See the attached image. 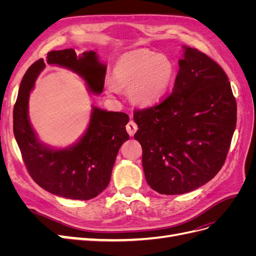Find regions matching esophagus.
I'll return each mask as SVG.
<instances>
[{"label": "esophagus", "mask_w": 256, "mask_h": 256, "mask_svg": "<svg viewBox=\"0 0 256 256\" xmlns=\"http://www.w3.org/2000/svg\"><path fill=\"white\" fill-rule=\"evenodd\" d=\"M126 129H127V132L129 134V136H134V134H136V131L138 130V126H136V124L134 120H130V122L127 124Z\"/></svg>", "instance_id": "1"}]
</instances>
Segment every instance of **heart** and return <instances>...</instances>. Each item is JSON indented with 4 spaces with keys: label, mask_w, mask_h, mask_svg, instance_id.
Segmentation results:
<instances>
[{
    "label": "heart",
    "mask_w": 256,
    "mask_h": 256,
    "mask_svg": "<svg viewBox=\"0 0 256 256\" xmlns=\"http://www.w3.org/2000/svg\"><path fill=\"white\" fill-rule=\"evenodd\" d=\"M113 80L120 88H129L136 104L152 106L166 95L174 76V65L168 58L148 50L127 52L115 62ZM110 92H116L113 84Z\"/></svg>",
    "instance_id": "heart-1"
}]
</instances>
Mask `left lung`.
Segmentation results:
<instances>
[{
    "label": "left lung",
    "mask_w": 256,
    "mask_h": 256,
    "mask_svg": "<svg viewBox=\"0 0 256 256\" xmlns=\"http://www.w3.org/2000/svg\"><path fill=\"white\" fill-rule=\"evenodd\" d=\"M171 94L134 113L146 182L160 194H184L216 175L236 128L237 106L223 69L184 47Z\"/></svg>",
    "instance_id": "left-lung-1"
}]
</instances>
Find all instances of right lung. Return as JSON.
Listing matches in <instances>:
<instances>
[{
    "mask_svg": "<svg viewBox=\"0 0 256 256\" xmlns=\"http://www.w3.org/2000/svg\"><path fill=\"white\" fill-rule=\"evenodd\" d=\"M47 63L70 69L85 80L94 94L104 90L106 68L94 51L76 56L74 49L50 51ZM46 67L36 60L23 76L14 106V134L33 180L52 194L72 200H90L110 182L112 168L122 143L129 140V116L92 106L90 125L79 142L64 150L42 144L28 120V97L37 76Z\"/></svg>",
    "mask_w": 256,
    "mask_h": 256,
    "instance_id": "add662e5",
    "label": "right lung"
}]
</instances>
